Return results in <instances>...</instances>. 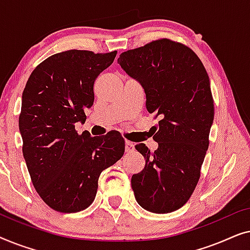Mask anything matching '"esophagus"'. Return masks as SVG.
<instances>
[{"mask_svg": "<svg viewBox=\"0 0 250 250\" xmlns=\"http://www.w3.org/2000/svg\"><path fill=\"white\" fill-rule=\"evenodd\" d=\"M125 150H126V152H128V153L134 151V145H133V142L126 141L125 142Z\"/></svg>", "mask_w": 250, "mask_h": 250, "instance_id": "esophagus-1", "label": "esophagus"}]
</instances>
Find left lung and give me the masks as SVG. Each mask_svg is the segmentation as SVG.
I'll return each mask as SVG.
<instances>
[{
	"label": "left lung",
	"mask_w": 250,
	"mask_h": 250,
	"mask_svg": "<svg viewBox=\"0 0 250 250\" xmlns=\"http://www.w3.org/2000/svg\"><path fill=\"white\" fill-rule=\"evenodd\" d=\"M118 63L142 84L146 110L159 118L153 135L158 149L150 152L145 143L135 146L146 159L145 168L131 180L135 199L151 213L177 210L196 189L209 146V77L189 46L168 39L125 51Z\"/></svg>",
	"instance_id": "obj_1"
}]
</instances>
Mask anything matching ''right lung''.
Returning <instances> with one entry per match:
<instances>
[{"label":"right lung","instance_id":"obj_1","mask_svg":"<svg viewBox=\"0 0 250 250\" xmlns=\"http://www.w3.org/2000/svg\"><path fill=\"white\" fill-rule=\"evenodd\" d=\"M117 51L69 50L42 61L22 92L19 129L33 186L44 203L60 213H77L93 203L102 170L125 151L119 132L78 134L77 122L94 101L97 77Z\"/></svg>","mask_w":250,"mask_h":250}]
</instances>
